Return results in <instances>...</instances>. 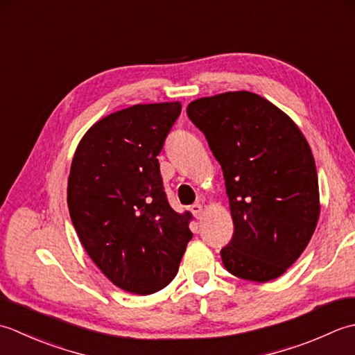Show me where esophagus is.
Listing matches in <instances>:
<instances>
[{"label": "esophagus", "mask_w": 355, "mask_h": 355, "mask_svg": "<svg viewBox=\"0 0 355 355\" xmlns=\"http://www.w3.org/2000/svg\"><path fill=\"white\" fill-rule=\"evenodd\" d=\"M190 211L193 213L194 218H196V219H200L202 213H204V208H202V205H200V204H194V205H191V207H190Z\"/></svg>", "instance_id": "1"}]
</instances>
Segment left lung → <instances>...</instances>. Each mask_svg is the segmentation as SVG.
Segmentation results:
<instances>
[{"label":"left lung","mask_w":355,"mask_h":355,"mask_svg":"<svg viewBox=\"0 0 355 355\" xmlns=\"http://www.w3.org/2000/svg\"><path fill=\"white\" fill-rule=\"evenodd\" d=\"M187 114L225 179L234 234L220 250L223 266L245 280L280 277L306 248L320 214L305 136L286 113L251 92L196 99Z\"/></svg>","instance_id":"1"}]
</instances>
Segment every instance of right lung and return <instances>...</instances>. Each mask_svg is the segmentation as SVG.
I'll list each match as a JSON object with an SVG mask.
<instances>
[{
	"instance_id": "obj_1",
	"label": "right lung",
	"mask_w": 355,
	"mask_h": 355,
	"mask_svg": "<svg viewBox=\"0 0 355 355\" xmlns=\"http://www.w3.org/2000/svg\"><path fill=\"white\" fill-rule=\"evenodd\" d=\"M180 103L136 104L89 128L71 161L67 204L84 250L124 291L153 294L179 270L190 213L173 209L157 155Z\"/></svg>"
}]
</instances>
